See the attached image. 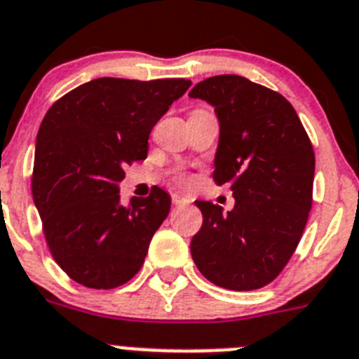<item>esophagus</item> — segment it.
Returning a JSON list of instances; mask_svg holds the SVG:
<instances>
[{
	"label": "esophagus",
	"instance_id": "1",
	"mask_svg": "<svg viewBox=\"0 0 359 359\" xmlns=\"http://www.w3.org/2000/svg\"><path fill=\"white\" fill-rule=\"evenodd\" d=\"M171 201H173L175 206H184V204H189L188 198L182 197V195H179V194H173V195H171Z\"/></svg>",
	"mask_w": 359,
	"mask_h": 359
}]
</instances>
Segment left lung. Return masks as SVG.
Masks as SVG:
<instances>
[{
    "label": "left lung",
    "mask_w": 359,
    "mask_h": 359,
    "mask_svg": "<svg viewBox=\"0 0 359 359\" xmlns=\"http://www.w3.org/2000/svg\"><path fill=\"white\" fill-rule=\"evenodd\" d=\"M215 107L221 138L213 180L236 206L197 201L203 226L191 257L208 281L228 290L272 283L299 245L314 188V149L296 109L279 93L237 74L206 78L189 91Z\"/></svg>",
    "instance_id": "left-lung-1"
}]
</instances>
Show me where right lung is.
I'll return each instance as SVG.
<instances>
[{
	"label": "right lung",
	"mask_w": 359,
	"mask_h": 359,
	"mask_svg": "<svg viewBox=\"0 0 359 359\" xmlns=\"http://www.w3.org/2000/svg\"><path fill=\"white\" fill-rule=\"evenodd\" d=\"M191 86L186 78H96L50 105L36 138L32 197L50 255L72 281L116 288L142 268L171 198L120 204L123 168L147 156L153 126Z\"/></svg>",
	"instance_id": "1"
}]
</instances>
